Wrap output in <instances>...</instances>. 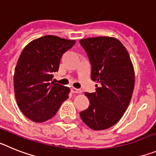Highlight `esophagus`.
<instances>
[{
  "mask_svg": "<svg viewBox=\"0 0 156 156\" xmlns=\"http://www.w3.org/2000/svg\"><path fill=\"white\" fill-rule=\"evenodd\" d=\"M72 92L73 93H78V94H80L82 92V90L80 89H76V88H74L73 87L72 88Z\"/></svg>",
  "mask_w": 156,
  "mask_h": 156,
  "instance_id": "34e87169",
  "label": "esophagus"
}]
</instances>
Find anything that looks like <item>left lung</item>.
I'll return each instance as SVG.
<instances>
[{
    "mask_svg": "<svg viewBox=\"0 0 156 156\" xmlns=\"http://www.w3.org/2000/svg\"><path fill=\"white\" fill-rule=\"evenodd\" d=\"M91 65L96 91L86 92L90 105L80 115L94 130L111 127L122 118L134 87V70L128 51L114 37H90L80 41Z\"/></svg>",
    "mask_w": 156,
    "mask_h": 156,
    "instance_id": "left-lung-1",
    "label": "left lung"
}]
</instances>
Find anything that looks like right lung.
I'll use <instances>...</instances> for the list:
<instances>
[{"label":"right lung","mask_w":156,"mask_h":156,"mask_svg":"<svg viewBox=\"0 0 156 156\" xmlns=\"http://www.w3.org/2000/svg\"><path fill=\"white\" fill-rule=\"evenodd\" d=\"M75 43L48 35L31 41L22 51L15 69L14 90L18 106L28 119L36 122L50 119L69 98V88L52 80L62 55Z\"/></svg>","instance_id":"right-lung-1"}]
</instances>
